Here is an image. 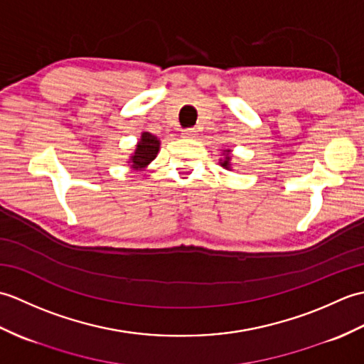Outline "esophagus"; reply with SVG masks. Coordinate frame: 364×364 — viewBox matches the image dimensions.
Masks as SVG:
<instances>
[{
  "instance_id": "obj_1",
  "label": "esophagus",
  "mask_w": 364,
  "mask_h": 364,
  "mask_svg": "<svg viewBox=\"0 0 364 364\" xmlns=\"http://www.w3.org/2000/svg\"><path fill=\"white\" fill-rule=\"evenodd\" d=\"M196 136H197V131L194 128H188L183 131V137H186V139H194Z\"/></svg>"
}]
</instances>
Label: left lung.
Segmentation results:
<instances>
[{"label": "left lung", "instance_id": "8db88e82", "mask_svg": "<svg viewBox=\"0 0 364 364\" xmlns=\"http://www.w3.org/2000/svg\"><path fill=\"white\" fill-rule=\"evenodd\" d=\"M223 154H225V156H223V159H220V166L223 167V168H231V154H230V150H223Z\"/></svg>", "mask_w": 364, "mask_h": 364}]
</instances>
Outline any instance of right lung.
Listing matches in <instances>:
<instances>
[{
  "mask_svg": "<svg viewBox=\"0 0 364 364\" xmlns=\"http://www.w3.org/2000/svg\"><path fill=\"white\" fill-rule=\"evenodd\" d=\"M159 145L161 142L156 136H153L151 133H142L141 139H139V142L136 145L133 156H131L128 161L131 164V168L142 170L149 166L150 162L156 158V154L159 151Z\"/></svg>",
  "mask_w": 364,
  "mask_h": 364,
  "instance_id": "add662e5",
  "label": "right lung"
}]
</instances>
